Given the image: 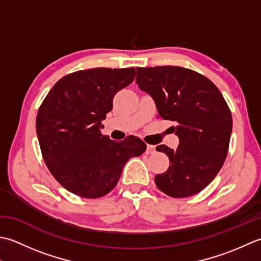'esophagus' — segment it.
<instances>
[{
	"label": "esophagus",
	"instance_id": "obj_1",
	"mask_svg": "<svg viewBox=\"0 0 261 261\" xmlns=\"http://www.w3.org/2000/svg\"><path fill=\"white\" fill-rule=\"evenodd\" d=\"M154 152H155V145L147 144V145H146V153H147V154H153Z\"/></svg>",
	"mask_w": 261,
	"mask_h": 261
}]
</instances>
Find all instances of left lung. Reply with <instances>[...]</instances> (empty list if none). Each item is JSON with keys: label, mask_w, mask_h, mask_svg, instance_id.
<instances>
[{"label": "left lung", "mask_w": 261, "mask_h": 261, "mask_svg": "<svg viewBox=\"0 0 261 261\" xmlns=\"http://www.w3.org/2000/svg\"><path fill=\"white\" fill-rule=\"evenodd\" d=\"M136 83L155 102L161 118L174 121L175 150L156 146L170 166L156 174V187L173 198L198 194L224 163L232 133V115L211 80L180 66L137 67Z\"/></svg>", "instance_id": "8db88e82"}]
</instances>
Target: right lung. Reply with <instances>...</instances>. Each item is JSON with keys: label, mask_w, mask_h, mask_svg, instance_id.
Segmentation results:
<instances>
[{"label": "right lung", "mask_w": 261, "mask_h": 261, "mask_svg": "<svg viewBox=\"0 0 261 261\" xmlns=\"http://www.w3.org/2000/svg\"><path fill=\"white\" fill-rule=\"evenodd\" d=\"M135 68L98 67L67 74L55 83L36 119L42 158L64 188L99 198L113 190L130 158L146 144L136 136L115 142L101 134L113 99L134 81Z\"/></svg>", "instance_id": "add662e5"}]
</instances>
